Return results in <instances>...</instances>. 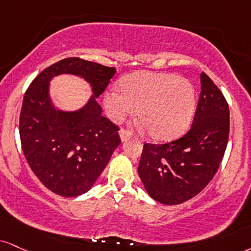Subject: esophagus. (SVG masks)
Segmentation results:
<instances>
[{
    "label": "esophagus",
    "instance_id": "34e87169",
    "mask_svg": "<svg viewBox=\"0 0 251 251\" xmlns=\"http://www.w3.org/2000/svg\"><path fill=\"white\" fill-rule=\"evenodd\" d=\"M119 135H120V139H122L123 143H126V141L128 140L129 137H131V134H129V132L125 131V129H120L119 131Z\"/></svg>",
    "mask_w": 251,
    "mask_h": 251
}]
</instances>
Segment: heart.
<instances>
[{
	"label": "heart",
	"mask_w": 251,
	"mask_h": 251,
	"mask_svg": "<svg viewBox=\"0 0 251 251\" xmlns=\"http://www.w3.org/2000/svg\"><path fill=\"white\" fill-rule=\"evenodd\" d=\"M122 87L105 93L107 116L120 123L139 108V119L155 140H172L186 131L196 106V93L186 78L167 72L140 71L129 75Z\"/></svg>",
	"instance_id": "obj_1"
}]
</instances>
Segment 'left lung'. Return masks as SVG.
I'll list each match as a JSON object with an SVG mask.
<instances>
[{"label":"left lung","mask_w":251,"mask_h":251,"mask_svg":"<svg viewBox=\"0 0 251 251\" xmlns=\"http://www.w3.org/2000/svg\"><path fill=\"white\" fill-rule=\"evenodd\" d=\"M201 93L192 127L164 145L145 144L138 173L149 195L179 204L198 195L219 170L229 137V107L222 92L201 74Z\"/></svg>","instance_id":"left-lung-1"}]
</instances>
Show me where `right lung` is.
<instances>
[{"label": "right lung", "mask_w": 251, "mask_h": 251, "mask_svg": "<svg viewBox=\"0 0 251 251\" xmlns=\"http://www.w3.org/2000/svg\"><path fill=\"white\" fill-rule=\"evenodd\" d=\"M116 69L77 57L43 70L30 84L20 116V137L26 161L43 185L65 198L91 189L119 146V128L102 116L97 98ZM60 74L89 83L93 95L75 111L59 110L50 96V81Z\"/></svg>", "instance_id": "obj_1"}]
</instances>
